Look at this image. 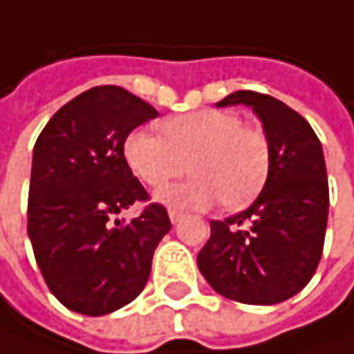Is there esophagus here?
I'll return each mask as SVG.
<instances>
[{
	"instance_id": "esophagus-1",
	"label": "esophagus",
	"mask_w": 354,
	"mask_h": 354,
	"mask_svg": "<svg viewBox=\"0 0 354 354\" xmlns=\"http://www.w3.org/2000/svg\"><path fill=\"white\" fill-rule=\"evenodd\" d=\"M168 216H170V220H172V224H178L180 220L186 218V214H184V212H178V210H170V212H168Z\"/></svg>"
}]
</instances>
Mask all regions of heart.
I'll use <instances>...</instances> for the list:
<instances>
[{
	"label": "heart",
	"instance_id": "heart-1",
	"mask_svg": "<svg viewBox=\"0 0 354 354\" xmlns=\"http://www.w3.org/2000/svg\"><path fill=\"white\" fill-rule=\"evenodd\" d=\"M128 166L144 184L160 188L186 170L194 176L158 192L176 208H208L214 202L236 210L264 186L270 148L262 130L240 124L228 110H196L168 118L160 136L136 130L124 142Z\"/></svg>",
	"mask_w": 354,
	"mask_h": 354
}]
</instances>
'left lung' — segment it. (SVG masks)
I'll return each mask as SVG.
<instances>
[{"mask_svg": "<svg viewBox=\"0 0 354 354\" xmlns=\"http://www.w3.org/2000/svg\"><path fill=\"white\" fill-rule=\"evenodd\" d=\"M246 104L259 115L270 148L259 198L234 216L210 222L198 252L208 284L242 304H277L301 292L322 257L328 220V180L321 140L281 100L239 90L216 106Z\"/></svg>", "mask_w": 354, "mask_h": 354, "instance_id": "obj_1", "label": "left lung"}]
</instances>
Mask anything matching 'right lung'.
<instances>
[{
    "label": "right lung",
    "mask_w": 354,
    "mask_h": 354,
    "mask_svg": "<svg viewBox=\"0 0 354 354\" xmlns=\"http://www.w3.org/2000/svg\"><path fill=\"white\" fill-rule=\"evenodd\" d=\"M158 112L118 86L92 88L62 106L33 146L28 234L52 295L102 317L144 290L158 242L172 222L132 174L124 142ZM134 201L140 217L115 216Z\"/></svg>",
    "instance_id": "1"
}]
</instances>
